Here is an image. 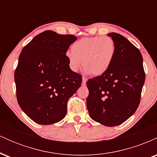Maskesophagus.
Instances as JSON below:
<instances>
[{"label": "esophagus", "mask_w": 157, "mask_h": 157, "mask_svg": "<svg viewBox=\"0 0 157 157\" xmlns=\"http://www.w3.org/2000/svg\"><path fill=\"white\" fill-rule=\"evenodd\" d=\"M86 81H87V78L85 77H82V85L85 86L86 84Z\"/></svg>", "instance_id": "1"}]
</instances>
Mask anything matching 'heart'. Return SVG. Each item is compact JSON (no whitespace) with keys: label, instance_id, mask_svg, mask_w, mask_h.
<instances>
[{"label":"heart","instance_id":"heart-1","mask_svg":"<svg viewBox=\"0 0 157 157\" xmlns=\"http://www.w3.org/2000/svg\"><path fill=\"white\" fill-rule=\"evenodd\" d=\"M71 52H68L69 66L77 71L82 61L83 68L92 75H101L108 71L115 55L112 38L101 36L86 37L74 43Z\"/></svg>","mask_w":157,"mask_h":157}]
</instances>
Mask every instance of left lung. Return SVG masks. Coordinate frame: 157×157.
I'll use <instances>...</instances> for the list:
<instances>
[{"instance_id":"obj_1","label":"left lung","mask_w":157,"mask_h":157,"mask_svg":"<svg viewBox=\"0 0 157 157\" xmlns=\"http://www.w3.org/2000/svg\"><path fill=\"white\" fill-rule=\"evenodd\" d=\"M115 55L108 71L86 82V105L92 120L116 126L134 114L140 102L145 80L141 52L128 39L111 32Z\"/></svg>"}]
</instances>
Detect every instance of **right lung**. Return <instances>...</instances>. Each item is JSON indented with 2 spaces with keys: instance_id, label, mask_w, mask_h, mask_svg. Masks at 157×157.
Here are the masks:
<instances>
[{
  "instance_id": "obj_1",
  "label": "right lung",
  "mask_w": 157,
  "mask_h": 157,
  "mask_svg": "<svg viewBox=\"0 0 157 157\" xmlns=\"http://www.w3.org/2000/svg\"><path fill=\"white\" fill-rule=\"evenodd\" d=\"M77 37L47 30L35 36L20 54L15 71L21 109L40 125L60 121L68 99L80 87L82 76L69 67L66 52Z\"/></svg>"
}]
</instances>
